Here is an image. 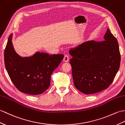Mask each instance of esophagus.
<instances>
[{"label":"esophagus","instance_id":"esophagus-1","mask_svg":"<svg viewBox=\"0 0 125 125\" xmlns=\"http://www.w3.org/2000/svg\"><path fill=\"white\" fill-rule=\"evenodd\" d=\"M69 57L68 56V55H64V59H63V61L65 62H68L69 61Z\"/></svg>","mask_w":125,"mask_h":125}]
</instances>
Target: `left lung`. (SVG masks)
Masks as SVG:
<instances>
[{"label":"left lung","mask_w":125,"mask_h":125,"mask_svg":"<svg viewBox=\"0 0 125 125\" xmlns=\"http://www.w3.org/2000/svg\"><path fill=\"white\" fill-rule=\"evenodd\" d=\"M75 87L85 94L102 91L111 85L120 67L117 39L109 29L102 42L89 40L70 49Z\"/></svg>","instance_id":"1"}]
</instances>
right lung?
Wrapping results in <instances>:
<instances>
[{"label": "right lung", "mask_w": 125, "mask_h": 125, "mask_svg": "<svg viewBox=\"0 0 125 125\" xmlns=\"http://www.w3.org/2000/svg\"><path fill=\"white\" fill-rule=\"evenodd\" d=\"M12 37L11 34L4 52L5 67L11 82L23 93L42 94L50 86L51 74L64 55L37 52L31 56L21 57L14 48Z\"/></svg>", "instance_id": "right-lung-1"}]
</instances>
